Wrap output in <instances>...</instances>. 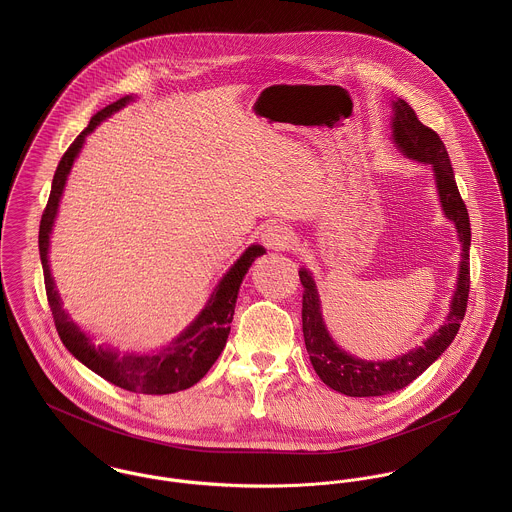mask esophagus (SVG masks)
I'll use <instances>...</instances> for the list:
<instances>
[{
    "label": "esophagus",
    "mask_w": 512,
    "mask_h": 512,
    "mask_svg": "<svg viewBox=\"0 0 512 512\" xmlns=\"http://www.w3.org/2000/svg\"><path fill=\"white\" fill-rule=\"evenodd\" d=\"M260 238H262L264 246L270 250H286L292 246V232L284 224H278V222L268 224L262 230Z\"/></svg>",
    "instance_id": "esophagus-1"
}]
</instances>
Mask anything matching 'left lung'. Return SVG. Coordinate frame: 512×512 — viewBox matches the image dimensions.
I'll return each instance as SVG.
<instances>
[{
  "label": "left lung",
  "instance_id": "left-lung-1",
  "mask_svg": "<svg viewBox=\"0 0 512 512\" xmlns=\"http://www.w3.org/2000/svg\"><path fill=\"white\" fill-rule=\"evenodd\" d=\"M392 142L402 151L404 157L418 163H426L434 171L441 211L455 224L457 238L461 244V262L455 292L451 295L449 313L445 323L424 341L404 355L390 361H365L343 351L331 337L321 311V299L315 280L307 268L299 270L303 286V339L309 353V361L319 378L333 390L347 396H384L392 394L412 380H416L428 366L438 361L441 353L455 339L467 309L469 297V246H471V224L467 207L459 195L455 175L449 163L447 149L438 134L424 126L416 112L402 98L392 100Z\"/></svg>",
  "mask_w": 512,
  "mask_h": 512
}]
</instances>
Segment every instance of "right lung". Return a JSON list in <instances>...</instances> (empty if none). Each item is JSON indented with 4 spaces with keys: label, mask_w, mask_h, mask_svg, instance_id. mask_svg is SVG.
Returning <instances> with one entry per match:
<instances>
[{
    "label": "right lung",
    "mask_w": 512,
    "mask_h": 512,
    "mask_svg": "<svg viewBox=\"0 0 512 512\" xmlns=\"http://www.w3.org/2000/svg\"><path fill=\"white\" fill-rule=\"evenodd\" d=\"M132 100H134L132 96H124L114 104L102 108L98 114H94L90 124L80 132V136L61 157L53 177L49 203L41 217L39 254H41L45 290L53 311L55 327L59 331L63 345L69 349L74 359L88 366L92 372H96L104 380L124 390H130L136 394H173L197 384L219 359L230 333V323H232L240 284L248 268L252 266V262L258 256H262L266 250L260 244L248 246L242 252V256L228 268V272L220 278L217 288L211 293L201 313L189 323L187 329L179 333L177 339H173L167 347H163L157 353H147V355L146 353L144 355L120 353L114 347L94 345L92 339L74 323L71 315L63 309L61 295L57 292L55 280L51 276V268H49L51 232L59 213V203L67 185V177L73 169L74 159L78 157L80 149L84 146L86 136L92 134L102 120L110 118L114 112L122 110Z\"/></svg>",
    "instance_id": "1"
}]
</instances>
